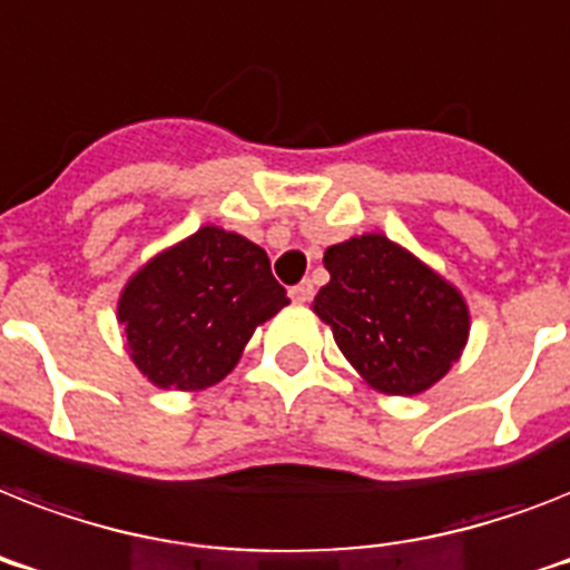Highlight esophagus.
I'll return each mask as SVG.
<instances>
[{"instance_id": "esophagus-1", "label": "esophagus", "mask_w": 570, "mask_h": 570, "mask_svg": "<svg viewBox=\"0 0 570 570\" xmlns=\"http://www.w3.org/2000/svg\"><path fill=\"white\" fill-rule=\"evenodd\" d=\"M289 298H293L295 304H307L313 298V284L311 281H302V284H295L293 289H289Z\"/></svg>"}]
</instances>
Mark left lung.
I'll return each mask as SVG.
<instances>
[{
    "instance_id": "1",
    "label": "left lung",
    "mask_w": 570,
    "mask_h": 570,
    "mask_svg": "<svg viewBox=\"0 0 570 570\" xmlns=\"http://www.w3.org/2000/svg\"><path fill=\"white\" fill-rule=\"evenodd\" d=\"M331 281L313 313L357 375L387 396H416L450 373L470 337L464 295L384 233L331 245Z\"/></svg>"
}]
</instances>
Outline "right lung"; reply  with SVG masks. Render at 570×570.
Masks as SVG:
<instances>
[{"instance_id":"1","label":"right lung","mask_w":570,"mask_h":570,"mask_svg":"<svg viewBox=\"0 0 570 570\" xmlns=\"http://www.w3.org/2000/svg\"><path fill=\"white\" fill-rule=\"evenodd\" d=\"M286 304L266 250L206 224L129 277L118 322L138 373L156 387L191 393L230 373L250 334Z\"/></svg>"}]
</instances>
